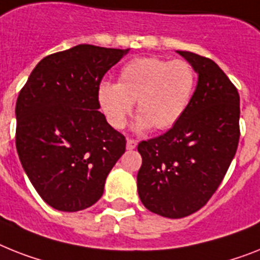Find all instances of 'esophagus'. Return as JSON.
Segmentation results:
<instances>
[{
	"label": "esophagus",
	"mask_w": 260,
	"mask_h": 260,
	"mask_svg": "<svg viewBox=\"0 0 260 260\" xmlns=\"http://www.w3.org/2000/svg\"><path fill=\"white\" fill-rule=\"evenodd\" d=\"M137 145H138V143H137V141H135V139L128 138L127 143H126V147H127V150H133L137 147Z\"/></svg>",
	"instance_id": "esophagus-1"
}]
</instances>
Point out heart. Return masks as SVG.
Instances as JSON below:
<instances>
[{
    "label": "heart",
    "mask_w": 260,
    "mask_h": 260,
    "mask_svg": "<svg viewBox=\"0 0 260 260\" xmlns=\"http://www.w3.org/2000/svg\"><path fill=\"white\" fill-rule=\"evenodd\" d=\"M197 85L194 66L183 59L146 57L122 68L118 83L98 87V104L111 127H125L137 102V130L173 127L187 109Z\"/></svg>",
    "instance_id": "heart-1"
}]
</instances>
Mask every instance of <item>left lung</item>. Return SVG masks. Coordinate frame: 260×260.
Wrapping results in <instances>:
<instances>
[{
    "mask_svg": "<svg viewBox=\"0 0 260 260\" xmlns=\"http://www.w3.org/2000/svg\"><path fill=\"white\" fill-rule=\"evenodd\" d=\"M178 53L198 73L197 89L181 119L165 134L142 141L137 175L141 202L154 214L178 219L209 202L237 153L239 93L215 62Z\"/></svg>",
    "mask_w": 260,
    "mask_h": 260,
    "instance_id": "obj_1",
    "label": "left lung"
}]
</instances>
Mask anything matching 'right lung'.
Here are the masks:
<instances>
[{
    "mask_svg": "<svg viewBox=\"0 0 260 260\" xmlns=\"http://www.w3.org/2000/svg\"><path fill=\"white\" fill-rule=\"evenodd\" d=\"M128 49L77 45L41 59L16 104V147L23 170L53 209L93 206L126 150L125 135L98 111L104 76Z\"/></svg>",
    "mask_w": 260,
    "mask_h": 260,
    "instance_id": "1",
    "label": "right lung"
}]
</instances>
